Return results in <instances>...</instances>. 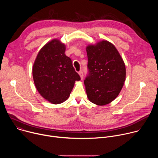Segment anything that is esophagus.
I'll use <instances>...</instances> for the list:
<instances>
[{"label": "esophagus", "instance_id": "34e87169", "mask_svg": "<svg viewBox=\"0 0 158 158\" xmlns=\"http://www.w3.org/2000/svg\"><path fill=\"white\" fill-rule=\"evenodd\" d=\"M79 75L80 76L81 79H83V72H82V71H80L79 72Z\"/></svg>", "mask_w": 158, "mask_h": 158}]
</instances>
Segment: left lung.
Here are the masks:
<instances>
[{
  "instance_id": "1",
  "label": "left lung",
  "mask_w": 158,
  "mask_h": 158,
  "mask_svg": "<svg viewBox=\"0 0 158 158\" xmlns=\"http://www.w3.org/2000/svg\"><path fill=\"white\" fill-rule=\"evenodd\" d=\"M89 74L84 80L88 99L106 105L119 95L126 80V67L113 44L107 40L86 47Z\"/></svg>"
}]
</instances>
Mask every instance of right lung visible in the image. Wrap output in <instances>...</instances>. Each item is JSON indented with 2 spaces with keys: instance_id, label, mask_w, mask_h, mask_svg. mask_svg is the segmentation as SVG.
Wrapping results in <instances>:
<instances>
[{
  "instance_id": "1",
  "label": "right lung",
  "mask_w": 158,
  "mask_h": 158,
  "mask_svg": "<svg viewBox=\"0 0 158 158\" xmlns=\"http://www.w3.org/2000/svg\"><path fill=\"white\" fill-rule=\"evenodd\" d=\"M65 51L64 44L59 39H52L39 51L32 67L34 82L39 93L54 104L68 99L76 81L81 80Z\"/></svg>"
}]
</instances>
